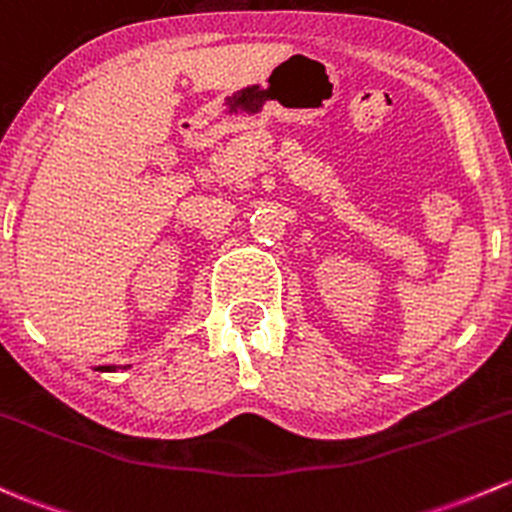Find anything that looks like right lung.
<instances>
[{
  "mask_svg": "<svg viewBox=\"0 0 512 512\" xmlns=\"http://www.w3.org/2000/svg\"><path fill=\"white\" fill-rule=\"evenodd\" d=\"M95 370H100V373H117V370H127V365L122 368V365H98Z\"/></svg>",
  "mask_w": 512,
  "mask_h": 512,
  "instance_id": "1",
  "label": "right lung"
}]
</instances>
